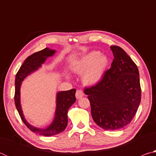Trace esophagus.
I'll return each instance as SVG.
<instances>
[{
    "label": "esophagus",
    "instance_id": "esophagus-1",
    "mask_svg": "<svg viewBox=\"0 0 156 156\" xmlns=\"http://www.w3.org/2000/svg\"><path fill=\"white\" fill-rule=\"evenodd\" d=\"M83 96H84L83 91H82V90H80V89H78V90L76 91V98H78V99L81 98L82 97H83Z\"/></svg>",
    "mask_w": 156,
    "mask_h": 156
}]
</instances>
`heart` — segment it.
Instances as JSON below:
<instances>
[{
  "mask_svg": "<svg viewBox=\"0 0 156 156\" xmlns=\"http://www.w3.org/2000/svg\"><path fill=\"white\" fill-rule=\"evenodd\" d=\"M107 65L108 59L106 56L100 55L98 51H92L76 62L72 66V70L78 73L85 70L83 76V82L93 85L101 80Z\"/></svg>",
  "mask_w": 156,
  "mask_h": 156,
  "instance_id": "b5f03b06",
  "label": "heart"
}]
</instances>
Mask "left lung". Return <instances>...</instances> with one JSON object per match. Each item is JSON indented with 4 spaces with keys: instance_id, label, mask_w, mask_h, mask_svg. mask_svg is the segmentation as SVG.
<instances>
[{
    "instance_id": "obj_1",
    "label": "left lung",
    "mask_w": 156,
    "mask_h": 156,
    "mask_svg": "<svg viewBox=\"0 0 156 156\" xmlns=\"http://www.w3.org/2000/svg\"><path fill=\"white\" fill-rule=\"evenodd\" d=\"M114 58L99 83L84 89L93 120L106 130H117L131 122L141 100L137 65L119 46L111 47Z\"/></svg>"
}]
</instances>
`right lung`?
<instances>
[{"label":"right lung","mask_w":156,"mask_h":156,"mask_svg":"<svg viewBox=\"0 0 156 156\" xmlns=\"http://www.w3.org/2000/svg\"><path fill=\"white\" fill-rule=\"evenodd\" d=\"M54 52V50L45 48L30 55L21 65L20 68L16 75L15 79L14 102L21 120L30 130L39 134V135L45 136L56 135V134L61 133L67 127L68 123V109L76 102V89H72L71 90L61 91L58 94L56 115H55L54 122L47 129H43L34 127L25 119L20 104V87L21 82L24 80L26 76L34 71L36 70L39 67H41V64H43L44 62L47 57L52 56Z\"/></svg>","instance_id":"1"}]
</instances>
